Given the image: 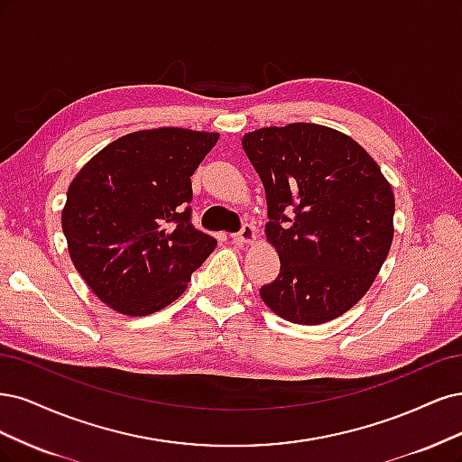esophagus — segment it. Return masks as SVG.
<instances>
[{"label": "esophagus", "mask_w": 462, "mask_h": 462, "mask_svg": "<svg viewBox=\"0 0 462 462\" xmlns=\"http://www.w3.org/2000/svg\"><path fill=\"white\" fill-rule=\"evenodd\" d=\"M232 237H234V242H237V244H253L257 240V232H255V226H253V225H244L242 230L234 234Z\"/></svg>", "instance_id": "34e87169"}]
</instances>
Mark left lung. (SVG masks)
Returning <instances> with one entry per match:
<instances>
[{"label": "left lung", "mask_w": 462, "mask_h": 462, "mask_svg": "<svg viewBox=\"0 0 462 462\" xmlns=\"http://www.w3.org/2000/svg\"><path fill=\"white\" fill-rule=\"evenodd\" d=\"M242 145L264 186V234L280 257L278 278L259 290L263 301L293 324L341 317L390 253V182L366 150L328 126L259 128Z\"/></svg>", "instance_id": "obj_1"}]
</instances>
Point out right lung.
Returning <instances> with one entry per match:
<instances>
[{
  "label": "right lung",
  "mask_w": 462,
  "mask_h": 462,
  "mask_svg": "<svg viewBox=\"0 0 462 462\" xmlns=\"http://www.w3.org/2000/svg\"><path fill=\"white\" fill-rule=\"evenodd\" d=\"M217 132L153 128L96 153L67 191L61 225L74 269L113 310L145 317L188 288L217 240L191 225V180Z\"/></svg>",
  "instance_id": "1"
}]
</instances>
